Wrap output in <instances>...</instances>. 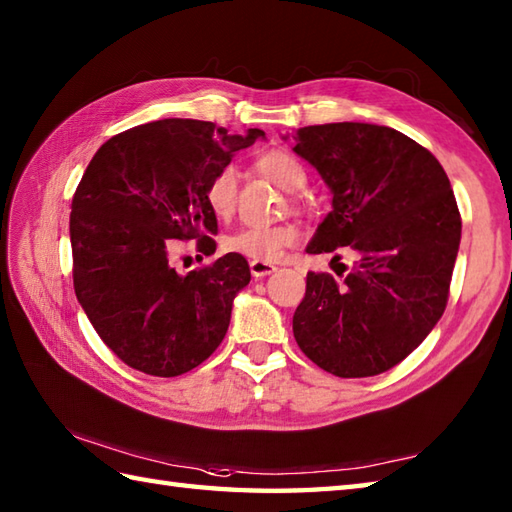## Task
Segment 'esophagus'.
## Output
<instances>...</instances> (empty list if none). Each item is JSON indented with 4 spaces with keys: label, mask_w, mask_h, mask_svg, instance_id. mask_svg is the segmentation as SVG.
<instances>
[{
    "label": "esophagus",
    "mask_w": 512,
    "mask_h": 512,
    "mask_svg": "<svg viewBox=\"0 0 512 512\" xmlns=\"http://www.w3.org/2000/svg\"><path fill=\"white\" fill-rule=\"evenodd\" d=\"M275 270H277V266H275V264L259 262V259H253V262H250V275H253L255 279H262V277L273 275Z\"/></svg>",
    "instance_id": "1"
}]
</instances>
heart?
<instances>
[{
    "mask_svg": "<svg viewBox=\"0 0 512 512\" xmlns=\"http://www.w3.org/2000/svg\"><path fill=\"white\" fill-rule=\"evenodd\" d=\"M255 169L264 178L275 182L286 191H299L306 187L308 171L303 162L288 149H268L255 158ZM239 173L233 165L215 169L204 184V202L217 220H228L237 209ZM299 239V231L292 224L279 226H246L224 239L228 253H237L259 262H273L281 250Z\"/></svg>",
    "mask_w": 512,
    "mask_h": 512,
    "instance_id": "1",
    "label": "heart"
}]
</instances>
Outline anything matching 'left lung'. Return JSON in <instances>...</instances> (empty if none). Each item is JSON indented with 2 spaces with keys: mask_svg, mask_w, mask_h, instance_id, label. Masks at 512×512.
<instances>
[{
  "mask_svg": "<svg viewBox=\"0 0 512 512\" xmlns=\"http://www.w3.org/2000/svg\"><path fill=\"white\" fill-rule=\"evenodd\" d=\"M292 140L332 191V211L308 253L350 246L358 257L343 284L308 273L292 317L297 345L334 376L383 374L427 339L447 308L462 235L451 182L429 149L391 127L310 125Z\"/></svg>",
  "mask_w": 512,
  "mask_h": 512,
  "instance_id": "1",
  "label": "left lung"
}]
</instances>
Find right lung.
Returning a JSON list of instances; mask_svg holds the SVG:
<instances>
[{
  "mask_svg": "<svg viewBox=\"0 0 512 512\" xmlns=\"http://www.w3.org/2000/svg\"><path fill=\"white\" fill-rule=\"evenodd\" d=\"M264 136L228 134L191 118H165L107 140L72 198V279L96 334L129 367L180 376L209 358L226 336L233 299L248 286V262L226 253L178 275L173 239L215 253L217 217L204 184Z\"/></svg>",
  "mask_w": 512,
  "mask_h": 512,
  "instance_id": "1",
  "label": "right lung"
}]
</instances>
